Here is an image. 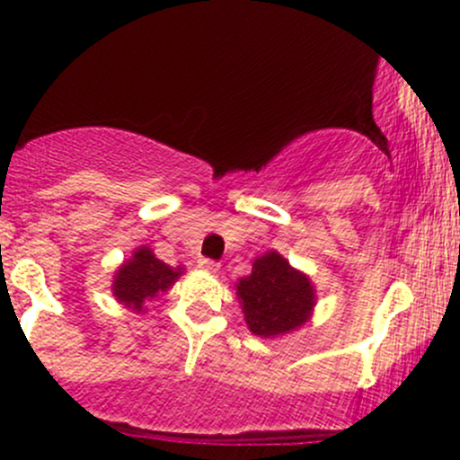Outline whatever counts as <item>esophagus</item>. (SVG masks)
<instances>
[{
  "mask_svg": "<svg viewBox=\"0 0 460 460\" xmlns=\"http://www.w3.org/2000/svg\"><path fill=\"white\" fill-rule=\"evenodd\" d=\"M198 267L204 269V271H208V273H217V271H220V264L213 262V260H208V258H200Z\"/></svg>",
  "mask_w": 460,
  "mask_h": 460,
  "instance_id": "1",
  "label": "esophagus"
}]
</instances>
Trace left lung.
Returning a JSON list of instances; mask_svg holds the SVG:
<instances>
[{
	"label": "left lung",
	"instance_id": "8db88e82",
	"mask_svg": "<svg viewBox=\"0 0 460 460\" xmlns=\"http://www.w3.org/2000/svg\"><path fill=\"white\" fill-rule=\"evenodd\" d=\"M249 332L260 338H280L312 320L316 287L312 278L291 267L278 252L256 258L252 273L235 282Z\"/></svg>",
	"mask_w": 460,
	"mask_h": 460
}]
</instances>
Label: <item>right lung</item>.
<instances>
[{"mask_svg":"<svg viewBox=\"0 0 460 460\" xmlns=\"http://www.w3.org/2000/svg\"><path fill=\"white\" fill-rule=\"evenodd\" d=\"M182 273V264L169 267L144 244L133 252L131 258L119 264L111 291L119 305L131 309L133 314H142L146 312V305L169 291Z\"/></svg>","mask_w":460,"mask_h":460,"instance_id":"add662e5","label":"right lung"}]
</instances>
